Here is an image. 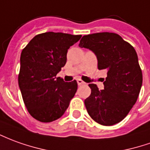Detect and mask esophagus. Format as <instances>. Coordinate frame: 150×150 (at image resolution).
Here are the masks:
<instances>
[{
    "mask_svg": "<svg viewBox=\"0 0 150 150\" xmlns=\"http://www.w3.org/2000/svg\"><path fill=\"white\" fill-rule=\"evenodd\" d=\"M77 83H78V85H83V84H85V83L81 79H77Z\"/></svg>",
    "mask_w": 150,
    "mask_h": 150,
    "instance_id": "34e87169",
    "label": "esophagus"
}]
</instances>
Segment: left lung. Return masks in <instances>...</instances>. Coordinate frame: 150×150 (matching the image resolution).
I'll use <instances>...</instances> for the list:
<instances>
[{"instance_id": "8db88e82", "label": "left lung", "mask_w": 150, "mask_h": 150, "mask_svg": "<svg viewBox=\"0 0 150 150\" xmlns=\"http://www.w3.org/2000/svg\"><path fill=\"white\" fill-rule=\"evenodd\" d=\"M79 47L96 54L98 69L108 71L104 89L90 83L91 94L84 100L90 117L103 126L121 122L133 107L142 85V71L136 50L116 33L83 35Z\"/></svg>"}]
</instances>
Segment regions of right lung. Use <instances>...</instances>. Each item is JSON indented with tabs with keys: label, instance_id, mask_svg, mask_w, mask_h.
<instances>
[{
	"label": "right lung",
	"instance_id": "obj_1",
	"mask_svg": "<svg viewBox=\"0 0 150 150\" xmlns=\"http://www.w3.org/2000/svg\"><path fill=\"white\" fill-rule=\"evenodd\" d=\"M81 36L53 31L41 33L22 51L18 85L28 111L40 122L59 119L75 96L76 80L65 82L56 75L67 62L69 48Z\"/></svg>",
	"mask_w": 150,
	"mask_h": 150
}]
</instances>
